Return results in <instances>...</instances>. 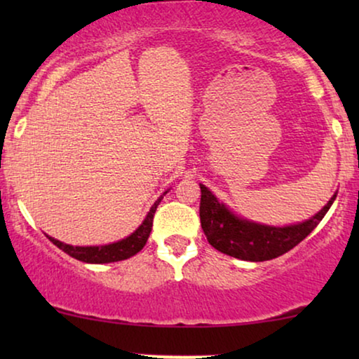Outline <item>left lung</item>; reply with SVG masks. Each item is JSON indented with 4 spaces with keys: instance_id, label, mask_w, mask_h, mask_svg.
I'll use <instances>...</instances> for the list:
<instances>
[{
    "instance_id": "left-lung-1",
    "label": "left lung",
    "mask_w": 359,
    "mask_h": 359,
    "mask_svg": "<svg viewBox=\"0 0 359 359\" xmlns=\"http://www.w3.org/2000/svg\"><path fill=\"white\" fill-rule=\"evenodd\" d=\"M199 186L201 227L208 237V242L220 253L245 262H266L289 252L317 227L337 198L335 193L320 212L306 222L286 225V227H271V225L238 217L230 212L222 203H219L204 184Z\"/></svg>"
}]
</instances>
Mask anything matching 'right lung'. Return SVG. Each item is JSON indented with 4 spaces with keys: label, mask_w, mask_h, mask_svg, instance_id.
Returning a JSON list of instances; mask_svg holds the SVG:
<instances>
[{
    "label": "right lung",
    "mask_w": 359,
    "mask_h": 359,
    "mask_svg": "<svg viewBox=\"0 0 359 359\" xmlns=\"http://www.w3.org/2000/svg\"><path fill=\"white\" fill-rule=\"evenodd\" d=\"M168 193V191H166ZM163 193L160 196L158 199L155 201V204L151 205L150 212L147 214V217L139 229L135 230L134 233L129 235L127 238H122L119 242L116 243H109V245H101V247H73V245H67L62 243L60 240H55L52 237L50 242L53 245H57L58 248L63 250L67 255H70L72 258L80 259V262L85 263H112V262H121V259H127L130 257H134L135 253H139L142 248L145 247L147 240H149V235L151 232V224H154V215L155 210L158 208V204L163 199V196L166 194Z\"/></svg>",
    "instance_id": "1"
}]
</instances>
